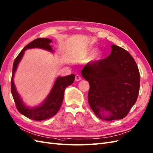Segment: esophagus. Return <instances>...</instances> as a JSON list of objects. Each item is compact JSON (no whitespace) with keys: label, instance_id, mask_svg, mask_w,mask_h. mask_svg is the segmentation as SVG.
Returning <instances> with one entry per match:
<instances>
[{"label":"esophagus","instance_id":"34e87169","mask_svg":"<svg viewBox=\"0 0 153 153\" xmlns=\"http://www.w3.org/2000/svg\"><path fill=\"white\" fill-rule=\"evenodd\" d=\"M82 79H81V76H79V75H77L76 76V77H75V80H76V81H81Z\"/></svg>","mask_w":153,"mask_h":153}]
</instances>
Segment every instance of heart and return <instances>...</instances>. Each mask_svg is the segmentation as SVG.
Here are the masks:
<instances>
[{
    "label": "heart",
    "mask_w": 153,
    "mask_h": 153,
    "mask_svg": "<svg viewBox=\"0 0 153 153\" xmlns=\"http://www.w3.org/2000/svg\"><path fill=\"white\" fill-rule=\"evenodd\" d=\"M102 54L101 51H95L93 55V59L95 61H98L102 58Z\"/></svg>",
    "instance_id": "1"
}]
</instances>
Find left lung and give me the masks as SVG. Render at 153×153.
Listing matches in <instances>:
<instances>
[{
    "instance_id": "left-lung-1",
    "label": "left lung",
    "mask_w": 153,
    "mask_h": 153,
    "mask_svg": "<svg viewBox=\"0 0 153 153\" xmlns=\"http://www.w3.org/2000/svg\"><path fill=\"white\" fill-rule=\"evenodd\" d=\"M106 59L86 64L82 76L89 82V105L99 119L119 120L128 114L140 90V73L134 59L123 48L112 45Z\"/></svg>"
}]
</instances>
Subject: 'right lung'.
Segmentation results:
<instances>
[{
    "instance_id": "obj_1",
    "label": "right lung",
    "mask_w": 153,
    "mask_h": 153,
    "mask_svg": "<svg viewBox=\"0 0 153 153\" xmlns=\"http://www.w3.org/2000/svg\"><path fill=\"white\" fill-rule=\"evenodd\" d=\"M51 42L52 40L51 39L42 38H37L32 41L21 51L15 59L13 65L11 90L16 109L21 114L34 120L40 121L49 119L58 113L63 102L65 88L69 85H71L75 79L74 74L65 77H57L50 93L40 105L34 108H29L23 102L20 95L17 92L13 82L14 74L16 71L18 65L23 57L25 51L27 49H33V48H40V49H45L50 52H54L51 45H50Z\"/></svg>"
}]
</instances>
